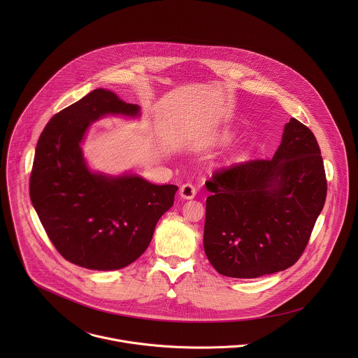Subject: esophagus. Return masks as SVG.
Segmentation results:
<instances>
[{
  "mask_svg": "<svg viewBox=\"0 0 358 358\" xmlns=\"http://www.w3.org/2000/svg\"><path fill=\"white\" fill-rule=\"evenodd\" d=\"M196 193H197V190H196V187H194L192 183H185V185H182L180 192H179L180 197H182V199H186V200L194 199Z\"/></svg>",
  "mask_w": 358,
  "mask_h": 358,
  "instance_id": "obj_1",
  "label": "esophagus"
}]
</instances>
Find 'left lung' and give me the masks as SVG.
Returning <instances> with one entry per match:
<instances>
[{
    "instance_id": "1",
    "label": "left lung",
    "mask_w": 358,
    "mask_h": 358,
    "mask_svg": "<svg viewBox=\"0 0 358 358\" xmlns=\"http://www.w3.org/2000/svg\"><path fill=\"white\" fill-rule=\"evenodd\" d=\"M205 186V254L217 273L233 278L295 264L327 197L320 146L296 118L285 125L273 158L222 166Z\"/></svg>"
}]
</instances>
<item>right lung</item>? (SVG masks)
<instances>
[{
	"label": "right lung",
	"instance_id": "1",
	"mask_svg": "<svg viewBox=\"0 0 358 358\" xmlns=\"http://www.w3.org/2000/svg\"><path fill=\"white\" fill-rule=\"evenodd\" d=\"M106 114L138 115L139 106L95 90L55 114L44 128L30 175V199L57 252L91 270L122 268L142 255L178 186L141 176L92 173L80 143Z\"/></svg>",
	"mask_w": 358,
	"mask_h": 358
}]
</instances>
